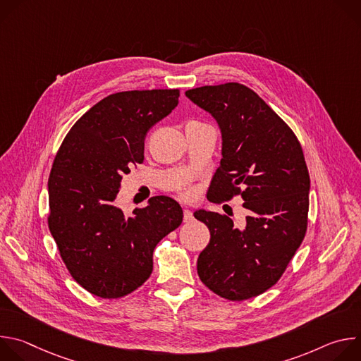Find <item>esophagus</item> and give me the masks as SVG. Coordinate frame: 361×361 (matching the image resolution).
Listing matches in <instances>:
<instances>
[{"label":"esophagus","mask_w":361,"mask_h":361,"mask_svg":"<svg viewBox=\"0 0 361 361\" xmlns=\"http://www.w3.org/2000/svg\"><path fill=\"white\" fill-rule=\"evenodd\" d=\"M183 220H184V223H191L192 220H194V217H192V213L190 212V210H184L183 212Z\"/></svg>","instance_id":"34e87169"}]
</instances>
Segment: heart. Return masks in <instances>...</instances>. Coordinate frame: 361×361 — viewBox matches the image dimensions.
Here are the masks:
<instances>
[{
  "mask_svg": "<svg viewBox=\"0 0 361 361\" xmlns=\"http://www.w3.org/2000/svg\"><path fill=\"white\" fill-rule=\"evenodd\" d=\"M192 190H190V188H184L183 191H181V195L184 197V198H191L192 197Z\"/></svg>",
  "mask_w": 361,
  "mask_h": 361,
  "instance_id": "1",
  "label": "heart"
}]
</instances>
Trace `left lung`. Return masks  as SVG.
<instances>
[{"mask_svg":"<svg viewBox=\"0 0 361 361\" xmlns=\"http://www.w3.org/2000/svg\"><path fill=\"white\" fill-rule=\"evenodd\" d=\"M185 95L209 111L223 134V159L212 181L213 202L240 195L245 228L226 214L198 210L210 243L197 260L202 284L230 301L257 297L284 274L308 224L310 176L294 131L267 102L238 82L204 85Z\"/></svg>","mask_w":361,"mask_h":361,"instance_id":"8db88e82","label":"left lung"}]
</instances>
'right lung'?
Here are the masks:
<instances>
[{"label":"right lung","instance_id":"1","mask_svg":"<svg viewBox=\"0 0 361 361\" xmlns=\"http://www.w3.org/2000/svg\"><path fill=\"white\" fill-rule=\"evenodd\" d=\"M180 90L111 94L63 140L48 178V228L71 277L101 298H120L152 273L156 245L180 227V204L151 197L133 216L114 205L130 169L144 163L149 128L178 104Z\"/></svg>","mask_w":361,"mask_h":361}]
</instances>
